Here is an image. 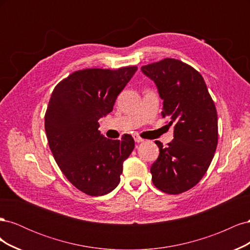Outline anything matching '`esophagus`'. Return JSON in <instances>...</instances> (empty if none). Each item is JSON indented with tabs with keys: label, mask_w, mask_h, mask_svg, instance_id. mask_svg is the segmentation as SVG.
I'll list each match as a JSON object with an SVG mask.
<instances>
[{
	"label": "esophagus",
	"mask_w": 250,
	"mask_h": 250,
	"mask_svg": "<svg viewBox=\"0 0 250 250\" xmlns=\"http://www.w3.org/2000/svg\"><path fill=\"white\" fill-rule=\"evenodd\" d=\"M133 138H134V141H135V143H142V142H144V140H143L142 138H140L139 135H137V134H135Z\"/></svg>",
	"instance_id": "34e87169"
}]
</instances>
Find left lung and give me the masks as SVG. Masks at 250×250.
Returning <instances> with one entry per match:
<instances>
[{
  "instance_id": "8db88e82",
  "label": "left lung",
  "mask_w": 250,
  "mask_h": 250,
  "mask_svg": "<svg viewBox=\"0 0 250 250\" xmlns=\"http://www.w3.org/2000/svg\"><path fill=\"white\" fill-rule=\"evenodd\" d=\"M163 100V117L174 124V139L151 166L153 185L168 194H180L197 185L208 171L218 143L214 101L201 75L180 60L166 58L144 65Z\"/></svg>"
}]
</instances>
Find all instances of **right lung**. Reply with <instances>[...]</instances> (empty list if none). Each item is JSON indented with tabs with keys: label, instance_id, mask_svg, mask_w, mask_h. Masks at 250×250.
Returning a JSON list of instances; mask_svg holds the SVG:
<instances>
[{
	"label": "right lung",
	"instance_id": "obj_1",
	"mask_svg": "<svg viewBox=\"0 0 250 250\" xmlns=\"http://www.w3.org/2000/svg\"><path fill=\"white\" fill-rule=\"evenodd\" d=\"M137 66L77 71L53 90L44 116L49 146L58 167L78 190L90 196L118 187L123 162L134 148L131 135L112 141L98 130Z\"/></svg>",
	"mask_w": 250,
	"mask_h": 250
}]
</instances>
